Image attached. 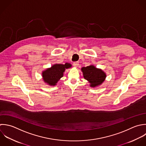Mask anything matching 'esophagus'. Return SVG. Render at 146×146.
<instances>
[{
	"mask_svg": "<svg viewBox=\"0 0 146 146\" xmlns=\"http://www.w3.org/2000/svg\"><path fill=\"white\" fill-rule=\"evenodd\" d=\"M78 65H79V62H73V66L74 67L77 68V67L78 66Z\"/></svg>",
	"mask_w": 146,
	"mask_h": 146,
	"instance_id": "1",
	"label": "esophagus"
}]
</instances>
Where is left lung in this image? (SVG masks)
I'll list each match as a JSON object with an SVG mask.
<instances>
[{"label":"left lung","mask_w":146,"mask_h":146,"mask_svg":"<svg viewBox=\"0 0 146 146\" xmlns=\"http://www.w3.org/2000/svg\"><path fill=\"white\" fill-rule=\"evenodd\" d=\"M81 70L84 78L90 83V86L92 88H96L101 85L106 77V74L104 71L101 69L97 68L93 65L82 67Z\"/></svg>","instance_id":"obj_1"}]
</instances>
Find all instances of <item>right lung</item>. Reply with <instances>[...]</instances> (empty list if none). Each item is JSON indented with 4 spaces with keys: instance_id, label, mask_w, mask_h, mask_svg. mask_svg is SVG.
Returning <instances> with one entry per match:
<instances>
[{
    "instance_id": "obj_1",
    "label": "right lung",
    "mask_w": 146,
    "mask_h": 146,
    "mask_svg": "<svg viewBox=\"0 0 146 146\" xmlns=\"http://www.w3.org/2000/svg\"><path fill=\"white\" fill-rule=\"evenodd\" d=\"M72 67L70 63L65 64H56L53 65L50 68L46 69L42 72V77L44 82L49 86L56 85L58 81L64 76V73L66 69Z\"/></svg>"
}]
</instances>
